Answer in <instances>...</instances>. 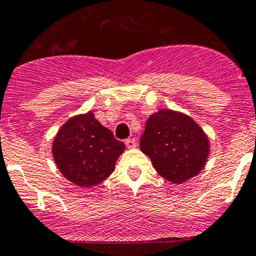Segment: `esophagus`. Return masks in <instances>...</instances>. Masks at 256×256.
Instances as JSON below:
<instances>
[{
    "instance_id": "34e87169",
    "label": "esophagus",
    "mask_w": 256,
    "mask_h": 256,
    "mask_svg": "<svg viewBox=\"0 0 256 256\" xmlns=\"http://www.w3.org/2000/svg\"><path fill=\"white\" fill-rule=\"evenodd\" d=\"M126 147H128V148H135L136 146H138V144H136V140L135 138H128V140H126Z\"/></svg>"
}]
</instances>
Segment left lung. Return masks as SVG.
<instances>
[{"instance_id":"obj_1","label":"left lung","mask_w":256,"mask_h":256,"mask_svg":"<svg viewBox=\"0 0 256 256\" xmlns=\"http://www.w3.org/2000/svg\"><path fill=\"white\" fill-rule=\"evenodd\" d=\"M140 150L150 157L160 176L182 184L204 168L210 142L204 130L187 114L161 109L147 120Z\"/></svg>"}]
</instances>
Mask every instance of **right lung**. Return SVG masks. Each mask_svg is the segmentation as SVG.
Segmentation results:
<instances>
[{
    "label": "right lung",
    "mask_w": 256,
    "mask_h": 256,
    "mask_svg": "<svg viewBox=\"0 0 256 256\" xmlns=\"http://www.w3.org/2000/svg\"><path fill=\"white\" fill-rule=\"evenodd\" d=\"M124 151V142L116 140L92 112L66 120L52 144V154L60 174L82 188H92L106 180Z\"/></svg>",
    "instance_id": "add662e5"
}]
</instances>
